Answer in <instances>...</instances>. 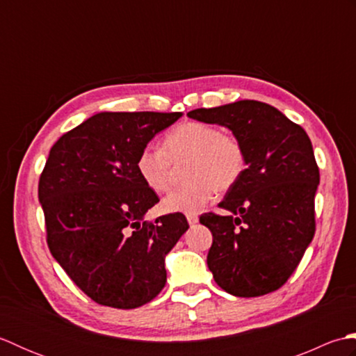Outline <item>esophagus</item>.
<instances>
[{
	"mask_svg": "<svg viewBox=\"0 0 356 356\" xmlns=\"http://www.w3.org/2000/svg\"><path fill=\"white\" fill-rule=\"evenodd\" d=\"M186 220H188V223H190V226H194L199 223V217H197V214H188Z\"/></svg>",
	"mask_w": 356,
	"mask_h": 356,
	"instance_id": "1",
	"label": "esophagus"
}]
</instances>
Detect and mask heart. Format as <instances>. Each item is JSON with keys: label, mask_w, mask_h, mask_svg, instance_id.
<instances>
[{"label": "heart", "mask_w": 356, "mask_h": 356, "mask_svg": "<svg viewBox=\"0 0 356 356\" xmlns=\"http://www.w3.org/2000/svg\"><path fill=\"white\" fill-rule=\"evenodd\" d=\"M188 161L190 179L162 202L168 213L195 214L214 199L217 190L228 191L243 177L246 151L237 136L205 122H184L163 138L162 148L147 145L136 159V170L149 190L163 193L174 180V163Z\"/></svg>", "instance_id": "heart-1"}]
</instances>
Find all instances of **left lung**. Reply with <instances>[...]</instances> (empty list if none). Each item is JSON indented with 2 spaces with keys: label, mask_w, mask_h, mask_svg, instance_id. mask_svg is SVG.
<instances>
[{
  "label": "left lung",
  "mask_w": 356,
  "mask_h": 356,
  "mask_svg": "<svg viewBox=\"0 0 356 356\" xmlns=\"http://www.w3.org/2000/svg\"><path fill=\"white\" fill-rule=\"evenodd\" d=\"M188 118L228 128L243 143V177L218 207L229 216H200L213 232L208 268L236 297H260L292 275L315 234L320 184L311 139L282 111L260 101L197 108Z\"/></svg>",
  "instance_id": "8db88e82"
}]
</instances>
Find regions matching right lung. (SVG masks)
I'll list each match as a JSON object with an SVG mask.
<instances>
[{
  "mask_svg": "<svg viewBox=\"0 0 356 356\" xmlns=\"http://www.w3.org/2000/svg\"><path fill=\"white\" fill-rule=\"evenodd\" d=\"M182 113L102 111L51 147L38 186L51 255L97 305L134 309L166 283L165 257L190 225L180 213L143 222L159 202L136 159Z\"/></svg>",
  "mask_w": 356,
  "mask_h": 356,
  "instance_id": "add662e5",
  "label": "right lung"
}]
</instances>
